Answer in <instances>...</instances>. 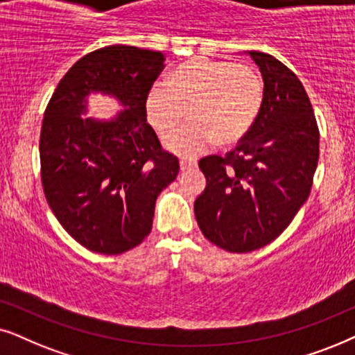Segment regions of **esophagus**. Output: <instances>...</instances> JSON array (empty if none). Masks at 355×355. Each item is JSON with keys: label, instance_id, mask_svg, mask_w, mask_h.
<instances>
[{"label": "esophagus", "instance_id": "34e87169", "mask_svg": "<svg viewBox=\"0 0 355 355\" xmlns=\"http://www.w3.org/2000/svg\"><path fill=\"white\" fill-rule=\"evenodd\" d=\"M196 168L195 162H187V160H180V170L182 172H188V170Z\"/></svg>", "mask_w": 355, "mask_h": 355}]
</instances>
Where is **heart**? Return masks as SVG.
<instances>
[{
  "instance_id": "heart-1",
  "label": "heart",
  "mask_w": 355,
  "mask_h": 355,
  "mask_svg": "<svg viewBox=\"0 0 355 355\" xmlns=\"http://www.w3.org/2000/svg\"><path fill=\"white\" fill-rule=\"evenodd\" d=\"M264 83L252 64L191 60L149 87L148 123L159 136L171 132L187 112L191 125L165 141L168 150L193 159L216 143L229 148L242 141L263 105Z\"/></svg>"
}]
</instances>
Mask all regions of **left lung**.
<instances>
[{
	"label": "left lung",
	"instance_id": "8db88e82",
	"mask_svg": "<svg viewBox=\"0 0 355 355\" xmlns=\"http://www.w3.org/2000/svg\"><path fill=\"white\" fill-rule=\"evenodd\" d=\"M264 83L263 105L237 148L200 160L206 188L195 201L205 237L232 253L253 252L284 232L310 195L320 133L299 78L272 55L247 51Z\"/></svg>",
	"mask_w": 355,
	"mask_h": 355
}]
</instances>
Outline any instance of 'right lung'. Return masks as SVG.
<instances>
[{
    "instance_id": "1",
    "label": "right lung",
    "mask_w": 355,
    "mask_h": 355,
    "mask_svg": "<svg viewBox=\"0 0 355 355\" xmlns=\"http://www.w3.org/2000/svg\"><path fill=\"white\" fill-rule=\"evenodd\" d=\"M164 61L160 51L103 46L71 66L46 105L39 144L45 198L66 232L91 252L120 254L143 242L155 200L180 170L144 112ZM91 93L125 108L110 121L84 117Z\"/></svg>"
}]
</instances>
